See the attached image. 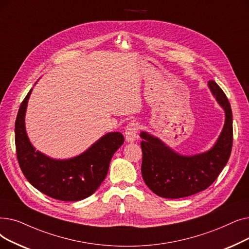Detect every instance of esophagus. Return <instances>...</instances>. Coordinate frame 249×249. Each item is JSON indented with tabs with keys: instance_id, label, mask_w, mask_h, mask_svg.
I'll list each match as a JSON object with an SVG mask.
<instances>
[{
	"instance_id": "34e87169",
	"label": "esophagus",
	"mask_w": 249,
	"mask_h": 249,
	"mask_svg": "<svg viewBox=\"0 0 249 249\" xmlns=\"http://www.w3.org/2000/svg\"><path fill=\"white\" fill-rule=\"evenodd\" d=\"M140 128V125L137 122H131L126 126L124 131V137L125 141L128 143H133L138 138V131Z\"/></svg>"
}]
</instances>
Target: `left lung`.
<instances>
[{
  "label": "left lung",
  "mask_w": 249,
  "mask_h": 249,
  "mask_svg": "<svg viewBox=\"0 0 249 249\" xmlns=\"http://www.w3.org/2000/svg\"><path fill=\"white\" fill-rule=\"evenodd\" d=\"M208 85L225 111V124L212 149L194 156H183L147 132H141L142 175L147 186L165 198H180L205 191L227 164L233 144L232 110L226 94L215 81Z\"/></svg>",
  "instance_id": "left-lung-1"
}]
</instances>
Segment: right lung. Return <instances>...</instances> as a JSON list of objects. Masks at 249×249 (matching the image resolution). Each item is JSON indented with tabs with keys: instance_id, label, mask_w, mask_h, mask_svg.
<instances>
[{
	"instance_id": "1",
	"label": "right lung",
	"mask_w": 249,
	"mask_h": 249,
	"mask_svg": "<svg viewBox=\"0 0 249 249\" xmlns=\"http://www.w3.org/2000/svg\"><path fill=\"white\" fill-rule=\"evenodd\" d=\"M32 89L22 101L15 122V145L20 168L26 179L42 194L65 202L90 196L108 172L116 150L124 142L121 133H108L81 155L56 160L31 145L25 129V112Z\"/></svg>"
}]
</instances>
